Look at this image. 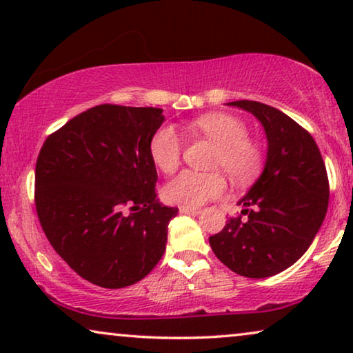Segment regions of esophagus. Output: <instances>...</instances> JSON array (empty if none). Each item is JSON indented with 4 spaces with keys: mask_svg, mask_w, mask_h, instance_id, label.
<instances>
[{
    "mask_svg": "<svg viewBox=\"0 0 353 353\" xmlns=\"http://www.w3.org/2000/svg\"><path fill=\"white\" fill-rule=\"evenodd\" d=\"M178 210H180V214H185V215H199L201 214V209H192V207H185V205L178 207Z\"/></svg>",
    "mask_w": 353,
    "mask_h": 353,
    "instance_id": "obj_1",
    "label": "esophagus"
}]
</instances>
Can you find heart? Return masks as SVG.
<instances>
[{
    "label": "heart",
    "instance_id": "b5f03b06",
    "mask_svg": "<svg viewBox=\"0 0 353 353\" xmlns=\"http://www.w3.org/2000/svg\"><path fill=\"white\" fill-rule=\"evenodd\" d=\"M192 134H201L216 144L212 167L221 168L231 180L244 183L262 170L265 154L255 139L248 137L243 120L225 112L201 115L190 123ZM183 151L181 137L172 125L157 128L149 141L152 162L163 173H173L180 165ZM226 181L220 173H199L185 170L163 188V199L170 204L201 207L225 192Z\"/></svg>",
    "mask_w": 353,
    "mask_h": 353
}]
</instances>
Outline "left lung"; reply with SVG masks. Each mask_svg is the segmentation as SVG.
<instances>
[{
  "mask_svg": "<svg viewBox=\"0 0 353 353\" xmlns=\"http://www.w3.org/2000/svg\"><path fill=\"white\" fill-rule=\"evenodd\" d=\"M228 104L260 120L268 154L263 173L239 201L244 207L241 215L226 221L209 243L231 272L268 278L296 263L310 248L325 220L330 181L320 149L305 128L257 101Z\"/></svg>",
  "mask_w": 353,
  "mask_h": 353,
  "instance_id": "8db88e82",
  "label": "left lung"
}]
</instances>
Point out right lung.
Returning <instances> with one entry per match:
<instances>
[{
    "mask_svg": "<svg viewBox=\"0 0 353 353\" xmlns=\"http://www.w3.org/2000/svg\"><path fill=\"white\" fill-rule=\"evenodd\" d=\"M162 122L157 108L94 105L51 133L38 154L41 228L61 259L96 286H132L165 250L178 209L156 199L157 170L149 154Z\"/></svg>",
    "mask_w": 353,
    "mask_h": 353,
    "instance_id": "right-lung-1",
    "label": "right lung"
}]
</instances>
